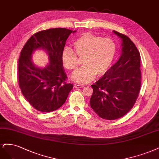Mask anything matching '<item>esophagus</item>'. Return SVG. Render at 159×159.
I'll return each mask as SVG.
<instances>
[{
  "mask_svg": "<svg viewBox=\"0 0 159 159\" xmlns=\"http://www.w3.org/2000/svg\"><path fill=\"white\" fill-rule=\"evenodd\" d=\"M74 86L75 88H83V87L84 86V85H80V84H75Z\"/></svg>",
  "mask_w": 159,
  "mask_h": 159,
  "instance_id": "esophagus-1",
  "label": "esophagus"
}]
</instances>
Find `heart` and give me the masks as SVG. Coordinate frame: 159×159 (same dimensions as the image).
<instances>
[{
	"instance_id": "1",
	"label": "heart",
	"mask_w": 159,
	"mask_h": 159,
	"mask_svg": "<svg viewBox=\"0 0 159 159\" xmlns=\"http://www.w3.org/2000/svg\"><path fill=\"white\" fill-rule=\"evenodd\" d=\"M75 52L65 48L61 53V61L69 70H75L79 65V58L83 59V67L76 70L71 78L79 83H86L95 76L104 75L113 61L117 51L114 41L90 33L80 35L73 42Z\"/></svg>"
}]
</instances>
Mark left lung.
<instances>
[{
    "instance_id": "1",
    "label": "left lung",
    "mask_w": 159,
    "mask_h": 159,
    "mask_svg": "<svg viewBox=\"0 0 159 159\" xmlns=\"http://www.w3.org/2000/svg\"><path fill=\"white\" fill-rule=\"evenodd\" d=\"M114 32L121 38V55L101 79L91 85L92 109L107 120L120 118L129 111L141 88L139 52L127 35L115 30Z\"/></svg>"
}]
</instances>
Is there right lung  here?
Masks as SVG:
<instances>
[{
    "label": "right lung",
    "instance_id": "right-lung-1",
    "mask_svg": "<svg viewBox=\"0 0 159 159\" xmlns=\"http://www.w3.org/2000/svg\"><path fill=\"white\" fill-rule=\"evenodd\" d=\"M76 31L51 28L34 34L23 47L18 59V83L25 98L42 112H50L63 106L73 85L66 83L61 53L69 35ZM43 48L50 62L46 68L35 67L31 56L34 50Z\"/></svg>",
    "mask_w": 159,
    "mask_h": 159
}]
</instances>
